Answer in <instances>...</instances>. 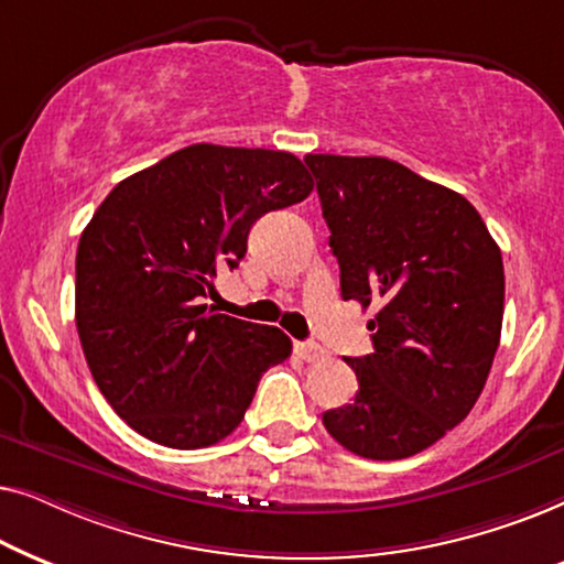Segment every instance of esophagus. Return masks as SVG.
Returning <instances> with one entry per match:
<instances>
[{"label":"esophagus","mask_w":564,"mask_h":564,"mask_svg":"<svg viewBox=\"0 0 564 564\" xmlns=\"http://www.w3.org/2000/svg\"><path fill=\"white\" fill-rule=\"evenodd\" d=\"M295 351H297V357L305 359V361H318V359L326 357L323 346L313 344V341H297L295 344Z\"/></svg>","instance_id":"34e87169"}]
</instances>
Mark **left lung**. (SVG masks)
Segmentation results:
<instances>
[{
  "mask_svg": "<svg viewBox=\"0 0 564 564\" xmlns=\"http://www.w3.org/2000/svg\"><path fill=\"white\" fill-rule=\"evenodd\" d=\"M341 297L375 305L359 390L323 413L344 449L405 459L467 419L503 326V259L459 192L382 156L307 153Z\"/></svg>",
  "mask_w": 564,
  "mask_h": 564,
  "instance_id": "8db88e82",
  "label": "left lung"
}]
</instances>
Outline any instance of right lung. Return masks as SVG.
I'll return each mask as SVG.
<instances>
[{
  "label": "right lung",
  "instance_id": "obj_1",
  "mask_svg": "<svg viewBox=\"0 0 564 564\" xmlns=\"http://www.w3.org/2000/svg\"><path fill=\"white\" fill-rule=\"evenodd\" d=\"M311 192L288 151L195 143L122 180L97 207L76 249V330L99 392L130 429L203 449L241 423L292 341L203 297L218 269L246 257L261 215Z\"/></svg>",
  "mask_w": 564,
  "mask_h": 564
}]
</instances>
